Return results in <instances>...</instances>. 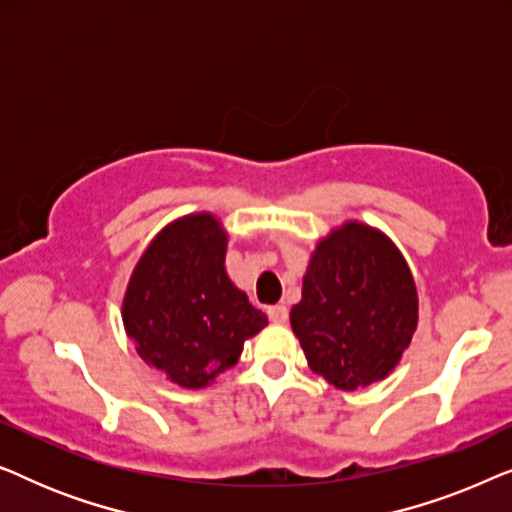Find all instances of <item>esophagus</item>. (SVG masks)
Masks as SVG:
<instances>
[{
    "label": "esophagus",
    "instance_id": "obj_1",
    "mask_svg": "<svg viewBox=\"0 0 512 512\" xmlns=\"http://www.w3.org/2000/svg\"><path fill=\"white\" fill-rule=\"evenodd\" d=\"M268 317L272 324H286V319H289V310H286V305H272L268 310Z\"/></svg>",
    "mask_w": 512,
    "mask_h": 512
}]
</instances>
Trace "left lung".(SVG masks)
<instances>
[{
  "label": "left lung",
  "instance_id": "left-lung-1",
  "mask_svg": "<svg viewBox=\"0 0 512 512\" xmlns=\"http://www.w3.org/2000/svg\"><path fill=\"white\" fill-rule=\"evenodd\" d=\"M291 328L307 366L342 391L394 373L419 321L415 277L380 228L349 219L319 237Z\"/></svg>",
  "mask_w": 512,
  "mask_h": 512
}]
</instances>
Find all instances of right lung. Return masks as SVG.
<instances>
[{"mask_svg":"<svg viewBox=\"0 0 512 512\" xmlns=\"http://www.w3.org/2000/svg\"><path fill=\"white\" fill-rule=\"evenodd\" d=\"M228 230L212 212L167 223L132 270L121 305L135 352L172 384L205 389L268 317L226 272Z\"/></svg>","mask_w":512,"mask_h":512,"instance_id":"1","label":"right lung"}]
</instances>
